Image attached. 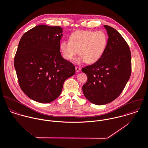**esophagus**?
I'll use <instances>...</instances> for the list:
<instances>
[{
    "label": "esophagus",
    "mask_w": 148,
    "mask_h": 148,
    "mask_svg": "<svg viewBox=\"0 0 148 148\" xmlns=\"http://www.w3.org/2000/svg\"><path fill=\"white\" fill-rule=\"evenodd\" d=\"M81 71V68L79 66H76V72H79V71Z\"/></svg>",
    "instance_id": "esophagus-1"
}]
</instances>
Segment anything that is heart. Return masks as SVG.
<instances>
[{"mask_svg": "<svg viewBox=\"0 0 148 148\" xmlns=\"http://www.w3.org/2000/svg\"><path fill=\"white\" fill-rule=\"evenodd\" d=\"M107 44V36L102 31L80 30L69 36V42L62 41L59 47L62 57L68 61L73 60L79 52L77 63L93 64L101 58Z\"/></svg>", "mask_w": 148, "mask_h": 148, "instance_id": "b5f03b06", "label": "heart"}]
</instances>
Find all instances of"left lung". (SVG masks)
Returning <instances> with one entry per match:
<instances>
[{
	"label": "left lung",
	"mask_w": 148,
	"mask_h": 148,
	"mask_svg": "<svg viewBox=\"0 0 148 148\" xmlns=\"http://www.w3.org/2000/svg\"><path fill=\"white\" fill-rule=\"evenodd\" d=\"M108 38L105 51L94 64L84 67L87 82L83 86L85 97L97 105H103L117 98L125 87L132 72L129 47L114 28L104 25Z\"/></svg>",
	"instance_id": "8db88e82"
}]
</instances>
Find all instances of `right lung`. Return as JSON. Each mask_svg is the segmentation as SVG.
Wrapping results in <instances>:
<instances>
[{
  "mask_svg": "<svg viewBox=\"0 0 148 148\" xmlns=\"http://www.w3.org/2000/svg\"><path fill=\"white\" fill-rule=\"evenodd\" d=\"M62 29L38 25L26 32L18 44L14 66L22 91L33 100L50 103L57 98L75 66L60 51Z\"/></svg>",
  "mask_w": 148,
  "mask_h": 148,
  "instance_id": "right-lung-1",
  "label": "right lung"
}]
</instances>
